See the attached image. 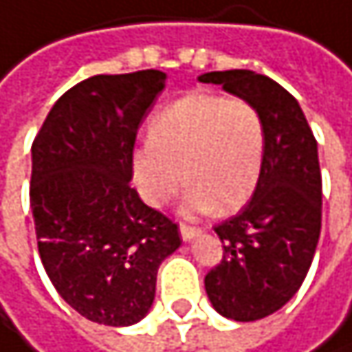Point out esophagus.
<instances>
[{"label": "esophagus", "instance_id": "1", "mask_svg": "<svg viewBox=\"0 0 352 352\" xmlns=\"http://www.w3.org/2000/svg\"><path fill=\"white\" fill-rule=\"evenodd\" d=\"M179 233H182V239H184V241H190V239H194L196 235H200V229L182 223V225H179Z\"/></svg>", "mask_w": 352, "mask_h": 352}]
</instances>
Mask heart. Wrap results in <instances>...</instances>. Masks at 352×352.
<instances>
[{
	"label": "heart",
	"instance_id": "heart-1",
	"mask_svg": "<svg viewBox=\"0 0 352 352\" xmlns=\"http://www.w3.org/2000/svg\"><path fill=\"white\" fill-rule=\"evenodd\" d=\"M264 150L266 127L254 102L192 92L152 117L150 140L131 154V177L150 206L170 202L186 177L188 210L235 212L260 184Z\"/></svg>",
	"mask_w": 352,
	"mask_h": 352
}]
</instances>
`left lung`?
Wrapping results in <instances>:
<instances>
[{
    "label": "left lung",
    "instance_id": "left-lung-1",
    "mask_svg": "<svg viewBox=\"0 0 352 352\" xmlns=\"http://www.w3.org/2000/svg\"><path fill=\"white\" fill-rule=\"evenodd\" d=\"M198 80L254 102L266 127L260 184L241 212L214 227L225 252L204 278L221 316L256 322L278 311L311 266L322 229L318 142L297 98L268 76L227 69Z\"/></svg>",
    "mask_w": 352,
    "mask_h": 352
}]
</instances>
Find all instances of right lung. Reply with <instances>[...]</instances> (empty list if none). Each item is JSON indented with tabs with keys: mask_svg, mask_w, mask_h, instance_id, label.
Listing matches in <instances>:
<instances>
[{
	"mask_svg": "<svg viewBox=\"0 0 352 352\" xmlns=\"http://www.w3.org/2000/svg\"><path fill=\"white\" fill-rule=\"evenodd\" d=\"M164 78L92 76L59 96L32 142L41 262L61 299L96 324L140 322L158 266L182 245L177 225L129 186L135 135Z\"/></svg>",
	"mask_w": 352,
	"mask_h": 352,
	"instance_id": "add662e5",
	"label": "right lung"
}]
</instances>
